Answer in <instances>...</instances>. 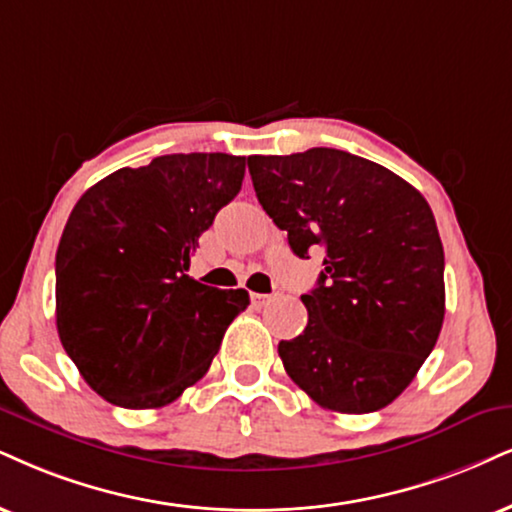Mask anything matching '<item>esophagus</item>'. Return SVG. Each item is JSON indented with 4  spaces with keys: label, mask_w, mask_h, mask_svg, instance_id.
Wrapping results in <instances>:
<instances>
[{
    "label": "esophagus",
    "mask_w": 512,
    "mask_h": 512,
    "mask_svg": "<svg viewBox=\"0 0 512 512\" xmlns=\"http://www.w3.org/2000/svg\"><path fill=\"white\" fill-rule=\"evenodd\" d=\"M270 299H273V296H270V294H251V304H254L256 308L268 306Z\"/></svg>",
    "instance_id": "34e87169"
}]
</instances>
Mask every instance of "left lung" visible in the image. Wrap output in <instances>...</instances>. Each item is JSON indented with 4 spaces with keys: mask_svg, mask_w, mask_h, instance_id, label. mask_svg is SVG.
I'll use <instances>...</instances> for the list:
<instances>
[{
    "mask_svg": "<svg viewBox=\"0 0 512 512\" xmlns=\"http://www.w3.org/2000/svg\"><path fill=\"white\" fill-rule=\"evenodd\" d=\"M263 211L299 258L323 251L301 296L306 330L280 342L287 375L337 413L389 406L418 375L444 323V246L425 197L349 151L249 156Z\"/></svg>",
    "mask_w": 512,
    "mask_h": 512,
    "instance_id": "8db88e82",
    "label": "left lung"
}]
</instances>
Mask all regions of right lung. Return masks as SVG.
Listing matches in <instances>:
<instances>
[{"instance_id":"add662e5","label":"right lung","mask_w":512,"mask_h":512,"mask_svg":"<svg viewBox=\"0 0 512 512\" xmlns=\"http://www.w3.org/2000/svg\"><path fill=\"white\" fill-rule=\"evenodd\" d=\"M244 156L168 154L82 194L56 249V330L113 406L175 401L211 368L244 289L187 275L201 232L242 189Z\"/></svg>"}]
</instances>
